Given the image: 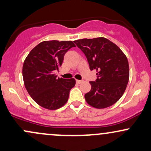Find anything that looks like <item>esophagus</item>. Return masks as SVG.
<instances>
[{
  "label": "esophagus",
  "mask_w": 151,
  "mask_h": 151,
  "mask_svg": "<svg viewBox=\"0 0 151 151\" xmlns=\"http://www.w3.org/2000/svg\"><path fill=\"white\" fill-rule=\"evenodd\" d=\"M76 82L77 83V84H81V83L83 82V81H81V80H76Z\"/></svg>",
  "instance_id": "1"
}]
</instances>
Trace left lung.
<instances>
[{
    "label": "left lung",
    "instance_id": "obj_1",
    "mask_svg": "<svg viewBox=\"0 0 151 151\" xmlns=\"http://www.w3.org/2000/svg\"><path fill=\"white\" fill-rule=\"evenodd\" d=\"M84 53L97 79L90 81L91 89L84 95L88 104L96 109L111 106L120 99L129 79L127 58L120 48L105 37L74 41Z\"/></svg>",
    "mask_w": 151,
    "mask_h": 151
}]
</instances>
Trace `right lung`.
Returning a JSON list of instances; mask_svg holds the SVG:
<instances>
[{
    "mask_svg": "<svg viewBox=\"0 0 151 151\" xmlns=\"http://www.w3.org/2000/svg\"><path fill=\"white\" fill-rule=\"evenodd\" d=\"M76 47L72 41H43L30 51L22 67L24 84L37 104L55 110L67 103L75 79L57 77L55 71L62 65L65 53Z\"/></svg>",
    "mask_w": 151,
    "mask_h": 151,
    "instance_id": "right-lung-1",
    "label": "right lung"
}]
</instances>
